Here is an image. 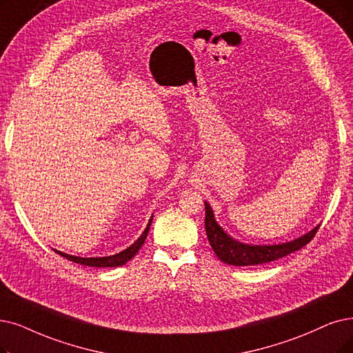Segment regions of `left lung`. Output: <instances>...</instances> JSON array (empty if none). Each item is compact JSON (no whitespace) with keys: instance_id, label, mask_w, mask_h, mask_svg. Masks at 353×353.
Listing matches in <instances>:
<instances>
[{"instance_id":"8db88e82","label":"left lung","mask_w":353,"mask_h":353,"mask_svg":"<svg viewBox=\"0 0 353 353\" xmlns=\"http://www.w3.org/2000/svg\"><path fill=\"white\" fill-rule=\"evenodd\" d=\"M205 233L208 237V242L213 248L214 253L219 256L220 261L229 265L236 266H249V265H261L276 261L279 258H284L290 253L300 250L305 246L314 234L317 233L320 224L313 230L303 234L299 239H294L291 242L281 243V245H246L242 242L234 241L225 233L219 223L214 219L213 210L210 204L205 201Z\"/></svg>"}]
</instances>
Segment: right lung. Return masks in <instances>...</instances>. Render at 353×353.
I'll return each instance as SVG.
<instances>
[{
    "instance_id": "1",
    "label": "right lung",
    "mask_w": 353,
    "mask_h": 353,
    "mask_svg": "<svg viewBox=\"0 0 353 353\" xmlns=\"http://www.w3.org/2000/svg\"><path fill=\"white\" fill-rule=\"evenodd\" d=\"M152 217L146 225V229L143 230L142 236H140L137 241L129 246L128 249L121 250L120 253H116V255H111V256H103V258H81V256H74V255H68V253H63V252H59V250H54L56 253H59L61 256L72 261V262H77V263H81V265H85V266H95V268H114V266H121L124 265L125 262H129L136 253L139 252V249L143 246L146 237H148V233H149V229H150V223H152Z\"/></svg>"
}]
</instances>
